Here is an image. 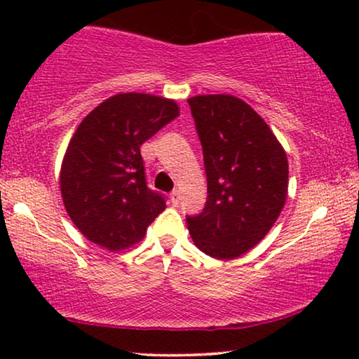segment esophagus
<instances>
[{"label": "esophagus", "instance_id": "1", "mask_svg": "<svg viewBox=\"0 0 359 359\" xmlns=\"http://www.w3.org/2000/svg\"><path fill=\"white\" fill-rule=\"evenodd\" d=\"M170 199H171V204H178L180 203V191H173V193L170 194Z\"/></svg>", "mask_w": 359, "mask_h": 359}]
</instances>
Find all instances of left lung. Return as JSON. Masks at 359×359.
<instances>
[{"mask_svg":"<svg viewBox=\"0 0 359 359\" xmlns=\"http://www.w3.org/2000/svg\"><path fill=\"white\" fill-rule=\"evenodd\" d=\"M203 147L208 199L186 215L193 242L212 258L232 259L262 242L287 194V156L266 122L230 95L188 100Z\"/></svg>","mask_w":359,"mask_h":359,"instance_id":"1","label":"left lung"}]
</instances>
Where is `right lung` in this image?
Masks as SVG:
<instances>
[{"label": "right lung", "instance_id": "add662e5", "mask_svg": "<svg viewBox=\"0 0 359 359\" xmlns=\"http://www.w3.org/2000/svg\"><path fill=\"white\" fill-rule=\"evenodd\" d=\"M180 116L175 101L124 93L101 102L78 126L60 171L73 224L111 252L140 242L166 198L147 184L140 145Z\"/></svg>", "mask_w": 359, "mask_h": 359}]
</instances>
